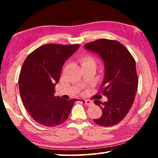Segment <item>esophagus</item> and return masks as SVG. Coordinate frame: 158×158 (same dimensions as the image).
I'll return each mask as SVG.
<instances>
[{
	"mask_svg": "<svg viewBox=\"0 0 158 158\" xmlns=\"http://www.w3.org/2000/svg\"><path fill=\"white\" fill-rule=\"evenodd\" d=\"M83 102L87 106H90L93 104V102L90 100H83Z\"/></svg>",
	"mask_w": 158,
	"mask_h": 158,
	"instance_id": "esophagus-1",
	"label": "esophagus"
}]
</instances>
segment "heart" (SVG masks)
<instances>
[{
	"label": "heart",
	"mask_w": 158,
	"mask_h": 158,
	"mask_svg": "<svg viewBox=\"0 0 158 158\" xmlns=\"http://www.w3.org/2000/svg\"><path fill=\"white\" fill-rule=\"evenodd\" d=\"M79 62L83 67L85 66H94L97 65V60L95 58L90 55H85L79 58Z\"/></svg>",
	"instance_id": "obj_1"
}]
</instances>
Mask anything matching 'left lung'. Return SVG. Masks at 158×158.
<instances>
[{
  "instance_id": "left-lung-1",
  "label": "left lung",
  "mask_w": 158,
  "mask_h": 158,
  "mask_svg": "<svg viewBox=\"0 0 158 158\" xmlns=\"http://www.w3.org/2000/svg\"><path fill=\"white\" fill-rule=\"evenodd\" d=\"M84 47L100 55L105 67V78L98 93L106 96L108 100L94 101L102 114L93 121L104 127L113 126L127 116L135 101L138 88L135 60L127 48L116 40L100 39Z\"/></svg>"
}]
</instances>
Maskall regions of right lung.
I'll list each match as a JSON object with an SVG mask.
<instances>
[{
	"instance_id": "add662e5",
	"label": "right lung",
	"mask_w": 158,
	"mask_h": 158,
	"mask_svg": "<svg viewBox=\"0 0 158 158\" xmlns=\"http://www.w3.org/2000/svg\"><path fill=\"white\" fill-rule=\"evenodd\" d=\"M79 47L77 44H47L34 50L26 58L19 77L21 100L35 121L46 127L65 122L78 100L55 97L65 60Z\"/></svg>"
}]
</instances>
